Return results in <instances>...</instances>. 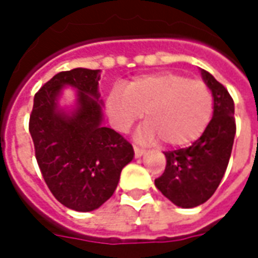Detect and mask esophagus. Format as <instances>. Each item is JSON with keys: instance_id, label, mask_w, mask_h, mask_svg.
<instances>
[{"instance_id": "34e87169", "label": "esophagus", "mask_w": 258, "mask_h": 258, "mask_svg": "<svg viewBox=\"0 0 258 258\" xmlns=\"http://www.w3.org/2000/svg\"><path fill=\"white\" fill-rule=\"evenodd\" d=\"M134 152H135V156L141 157L142 155H145L146 149L145 148H141V146H138V145H134Z\"/></svg>"}]
</instances>
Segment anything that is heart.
Instances as JSON below:
<instances>
[{
  "label": "heart",
  "mask_w": 258,
  "mask_h": 258,
  "mask_svg": "<svg viewBox=\"0 0 258 258\" xmlns=\"http://www.w3.org/2000/svg\"><path fill=\"white\" fill-rule=\"evenodd\" d=\"M106 107L118 131H128L146 110L149 120L138 131L140 140L163 138L168 145L184 146L198 140L210 123L213 95L199 80L163 72L138 76L125 88L113 87Z\"/></svg>",
  "instance_id": "1"
}]
</instances>
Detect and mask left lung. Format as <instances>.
<instances>
[{"instance_id":"obj_1","label":"left lung","mask_w":258,"mask_h":258,"mask_svg":"<svg viewBox=\"0 0 258 258\" xmlns=\"http://www.w3.org/2000/svg\"><path fill=\"white\" fill-rule=\"evenodd\" d=\"M202 76L214 98L213 118L192 145L164 152V173L155 179L157 189L184 209L205 203L216 192L227 171L236 133L232 96L209 72L202 70Z\"/></svg>"}]
</instances>
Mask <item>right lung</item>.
I'll use <instances>...</instances> for the list:
<instances>
[{
  "label": "right lung",
  "mask_w": 258,
  "mask_h": 258,
  "mask_svg": "<svg viewBox=\"0 0 258 258\" xmlns=\"http://www.w3.org/2000/svg\"><path fill=\"white\" fill-rule=\"evenodd\" d=\"M101 70L77 68L55 74L38 90L29 121L42 178L55 199L76 211H92L117 188L120 173L134 157L123 135L102 125L98 92ZM78 90L72 116L57 109L61 87Z\"/></svg>",
  "instance_id": "right-lung-1"
}]
</instances>
